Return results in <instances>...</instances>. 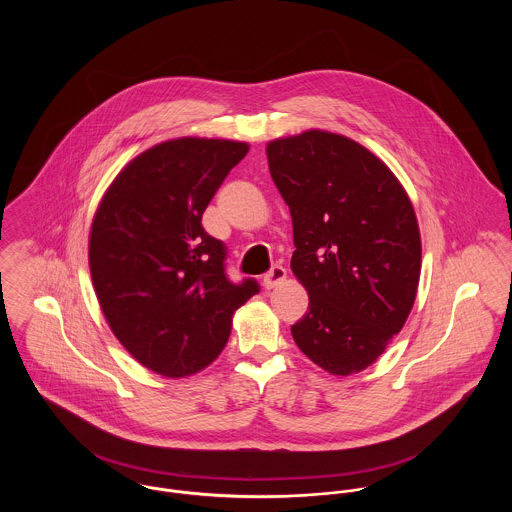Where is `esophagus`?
<instances>
[{"label": "esophagus", "instance_id": "obj_1", "mask_svg": "<svg viewBox=\"0 0 512 512\" xmlns=\"http://www.w3.org/2000/svg\"><path fill=\"white\" fill-rule=\"evenodd\" d=\"M286 276H288V272H286V268L284 266H274L266 276H264V288L266 290H272V288H276V286H280L284 280H286Z\"/></svg>", "mask_w": 512, "mask_h": 512}]
</instances>
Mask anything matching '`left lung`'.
<instances>
[{"label": "left lung", "instance_id": "8db88e82", "mask_svg": "<svg viewBox=\"0 0 512 512\" xmlns=\"http://www.w3.org/2000/svg\"><path fill=\"white\" fill-rule=\"evenodd\" d=\"M266 153L292 213L293 274L309 293L293 341L331 374L361 372L416 299L422 244L412 203L392 171L345 136L309 130Z\"/></svg>", "mask_w": 512, "mask_h": 512}]
</instances>
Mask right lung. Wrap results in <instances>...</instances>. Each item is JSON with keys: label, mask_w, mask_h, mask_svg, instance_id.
<instances>
[{"label": "right lung", "mask_w": 512, "mask_h": 512, "mask_svg": "<svg viewBox=\"0 0 512 512\" xmlns=\"http://www.w3.org/2000/svg\"><path fill=\"white\" fill-rule=\"evenodd\" d=\"M248 144L181 138L151 147L114 179L92 220L88 262L106 321L149 370L179 378L211 365L234 311L260 292L232 284L226 246L203 213Z\"/></svg>", "instance_id": "right-lung-1"}]
</instances>
